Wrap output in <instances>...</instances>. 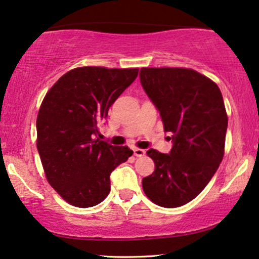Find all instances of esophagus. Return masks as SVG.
<instances>
[{"label":"esophagus","instance_id":"34e87169","mask_svg":"<svg viewBox=\"0 0 259 259\" xmlns=\"http://www.w3.org/2000/svg\"><path fill=\"white\" fill-rule=\"evenodd\" d=\"M134 155L137 156V158H141V156H143L146 154V150L145 149H141V148H134Z\"/></svg>","mask_w":259,"mask_h":259}]
</instances>
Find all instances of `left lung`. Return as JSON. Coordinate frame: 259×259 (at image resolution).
<instances>
[{
	"label": "left lung",
	"instance_id": "8db88e82",
	"mask_svg": "<svg viewBox=\"0 0 259 259\" xmlns=\"http://www.w3.org/2000/svg\"><path fill=\"white\" fill-rule=\"evenodd\" d=\"M140 80L173 142L169 154L147 152L155 169L142 179L143 191L160 207H181L199 195L224 159V98L214 81L188 68H142Z\"/></svg>",
	"mask_w": 259,
	"mask_h": 259
}]
</instances>
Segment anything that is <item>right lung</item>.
I'll use <instances>...</instances> for the list:
<instances>
[{
    "label": "right lung",
    "instance_id": "add662e5",
    "mask_svg": "<svg viewBox=\"0 0 259 259\" xmlns=\"http://www.w3.org/2000/svg\"><path fill=\"white\" fill-rule=\"evenodd\" d=\"M139 74L132 69L80 67L50 88L37 117V148L50 185L71 205L99 204L110 175L133 155L126 146L97 139L111 105Z\"/></svg>",
    "mask_w": 259,
    "mask_h": 259
}]
</instances>
